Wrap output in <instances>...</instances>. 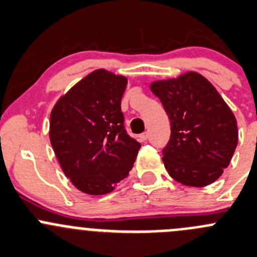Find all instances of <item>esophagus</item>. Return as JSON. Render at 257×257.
<instances>
[{"label": "esophagus", "instance_id": "esophagus-1", "mask_svg": "<svg viewBox=\"0 0 257 257\" xmlns=\"http://www.w3.org/2000/svg\"><path fill=\"white\" fill-rule=\"evenodd\" d=\"M140 139H141L142 141H146V140L149 139V132H144V134L140 135Z\"/></svg>", "mask_w": 257, "mask_h": 257}]
</instances>
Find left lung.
I'll list each match as a JSON object with an SVG mask.
<instances>
[{
    "label": "left lung",
    "instance_id": "obj_1",
    "mask_svg": "<svg viewBox=\"0 0 257 257\" xmlns=\"http://www.w3.org/2000/svg\"><path fill=\"white\" fill-rule=\"evenodd\" d=\"M171 125L162 161L170 176L186 186L212 184L228 166L237 146L235 115L217 90L200 73L154 81Z\"/></svg>",
    "mask_w": 257,
    "mask_h": 257
}]
</instances>
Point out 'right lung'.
<instances>
[{"mask_svg": "<svg viewBox=\"0 0 257 257\" xmlns=\"http://www.w3.org/2000/svg\"><path fill=\"white\" fill-rule=\"evenodd\" d=\"M127 78L95 70L61 96L51 111L50 141L63 174L88 195H105L127 177L140 142L123 126Z\"/></svg>", "mask_w": 257, "mask_h": 257, "instance_id": "right-lung-1", "label": "right lung"}]
</instances>
